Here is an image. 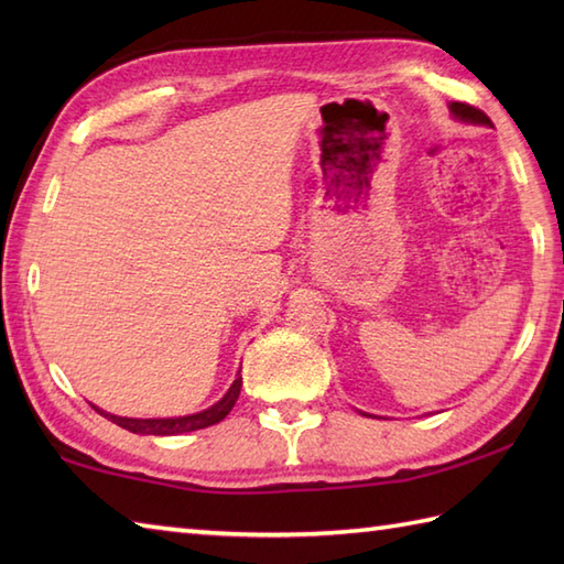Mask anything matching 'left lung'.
Wrapping results in <instances>:
<instances>
[{"instance_id": "obj_1", "label": "left lung", "mask_w": 564, "mask_h": 564, "mask_svg": "<svg viewBox=\"0 0 564 564\" xmlns=\"http://www.w3.org/2000/svg\"><path fill=\"white\" fill-rule=\"evenodd\" d=\"M451 113L458 118V121H465V123H477V126H489L492 128V121H489L487 118V113L485 111H480V109H475V106H470V104H460V101H453L451 106Z\"/></svg>"}]
</instances>
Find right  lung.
<instances>
[{
  "label": "right lung",
  "mask_w": 564,
  "mask_h": 564,
  "mask_svg": "<svg viewBox=\"0 0 564 564\" xmlns=\"http://www.w3.org/2000/svg\"><path fill=\"white\" fill-rule=\"evenodd\" d=\"M239 390H242V376L237 373L235 382L230 386V390L225 392V398L220 402H215L208 410H203L198 414H186V416H174V419H128V416H116L94 406L101 416L109 419V422L118 424L121 429L133 431V434H142V436H176V434H186V431H196V429H206L223 422V419L230 414V410L235 406Z\"/></svg>",
  "instance_id": "1"
}]
</instances>
